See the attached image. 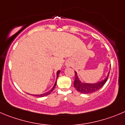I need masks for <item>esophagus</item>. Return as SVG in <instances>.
Returning a JSON list of instances; mask_svg holds the SVG:
<instances>
[{"instance_id":"34e87169","label":"esophagus","mask_w":125,"mask_h":125,"mask_svg":"<svg viewBox=\"0 0 125 125\" xmlns=\"http://www.w3.org/2000/svg\"><path fill=\"white\" fill-rule=\"evenodd\" d=\"M66 65H67V66H69V64H66Z\"/></svg>"}]
</instances>
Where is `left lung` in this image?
<instances>
[{"mask_svg": "<svg viewBox=\"0 0 125 125\" xmlns=\"http://www.w3.org/2000/svg\"><path fill=\"white\" fill-rule=\"evenodd\" d=\"M109 73H110V71L108 72L107 77L102 81H100L97 83H87L82 82L78 78L77 72H75V80L74 82H73V86L78 92L81 93H92L97 91V90H99L101 88L104 86V85L107 80Z\"/></svg>", "mask_w": 125, "mask_h": 125, "instance_id": "8db88e82", "label": "left lung"}]
</instances>
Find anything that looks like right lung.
<instances>
[{
  "instance_id": "1",
  "label": "right lung",
  "mask_w": 125,
  "mask_h": 125,
  "mask_svg": "<svg viewBox=\"0 0 125 125\" xmlns=\"http://www.w3.org/2000/svg\"><path fill=\"white\" fill-rule=\"evenodd\" d=\"M59 72H60V71H58V72H57V73H56V80L55 83H54V86H53V88H52L51 89V90H50V91H48V92H47V93H43V94H34V96H37V97H44V96H48V94H50L51 93H52V91H53V90H54V88H55L56 85V82H57V78H58V75H59Z\"/></svg>"
}]
</instances>
